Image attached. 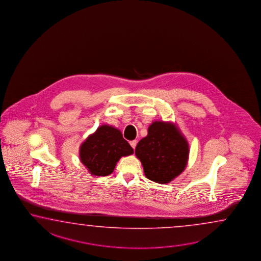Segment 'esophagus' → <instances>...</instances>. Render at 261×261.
<instances>
[{"instance_id": "1", "label": "esophagus", "mask_w": 261, "mask_h": 261, "mask_svg": "<svg viewBox=\"0 0 261 261\" xmlns=\"http://www.w3.org/2000/svg\"><path fill=\"white\" fill-rule=\"evenodd\" d=\"M137 143H138V141H137V140H132V141H130V145H131V147H132L134 149H136Z\"/></svg>"}]
</instances>
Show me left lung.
<instances>
[{
    "instance_id": "left-lung-1",
    "label": "left lung",
    "mask_w": 261,
    "mask_h": 261,
    "mask_svg": "<svg viewBox=\"0 0 261 261\" xmlns=\"http://www.w3.org/2000/svg\"><path fill=\"white\" fill-rule=\"evenodd\" d=\"M189 144L174 123L155 121L148 135L139 141L135 153L149 180L166 184L184 171L189 159Z\"/></svg>"
}]
</instances>
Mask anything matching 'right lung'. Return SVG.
Here are the masks:
<instances>
[{
	"label": "right lung",
	"mask_w": 261,
	"mask_h": 261,
	"mask_svg": "<svg viewBox=\"0 0 261 261\" xmlns=\"http://www.w3.org/2000/svg\"><path fill=\"white\" fill-rule=\"evenodd\" d=\"M133 148L117 128L103 124L80 146V160L93 176L111 175L122 156L133 154Z\"/></svg>",
	"instance_id": "add662e5"
}]
</instances>
